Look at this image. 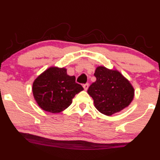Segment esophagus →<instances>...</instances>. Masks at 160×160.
Returning <instances> with one entry per match:
<instances>
[{
	"instance_id": "esophagus-1",
	"label": "esophagus",
	"mask_w": 160,
	"mask_h": 160,
	"mask_svg": "<svg viewBox=\"0 0 160 160\" xmlns=\"http://www.w3.org/2000/svg\"><path fill=\"white\" fill-rule=\"evenodd\" d=\"M83 88H84V90L85 91H87L88 90V88H89V84L88 83H86L85 85H83Z\"/></svg>"
}]
</instances>
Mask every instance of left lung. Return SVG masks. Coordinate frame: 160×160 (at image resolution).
Here are the masks:
<instances>
[{
    "label": "left lung",
    "mask_w": 160,
    "mask_h": 160,
    "mask_svg": "<svg viewBox=\"0 0 160 160\" xmlns=\"http://www.w3.org/2000/svg\"><path fill=\"white\" fill-rule=\"evenodd\" d=\"M94 75L97 80L88 92L100 113L109 116L129 106L135 96L134 88L118 70L100 66L96 68Z\"/></svg>",
    "instance_id": "left-lung-1"
}]
</instances>
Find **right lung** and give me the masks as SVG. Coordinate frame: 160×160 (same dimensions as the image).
I'll use <instances>...</instances> for the list:
<instances>
[{"mask_svg":"<svg viewBox=\"0 0 160 160\" xmlns=\"http://www.w3.org/2000/svg\"><path fill=\"white\" fill-rule=\"evenodd\" d=\"M83 88L75 82V77L67 74L66 68L51 66L34 80V100L45 112L58 113L72 104L75 94Z\"/></svg>","mask_w":160,"mask_h":160,"instance_id":"add662e5","label":"right lung"}]
</instances>
